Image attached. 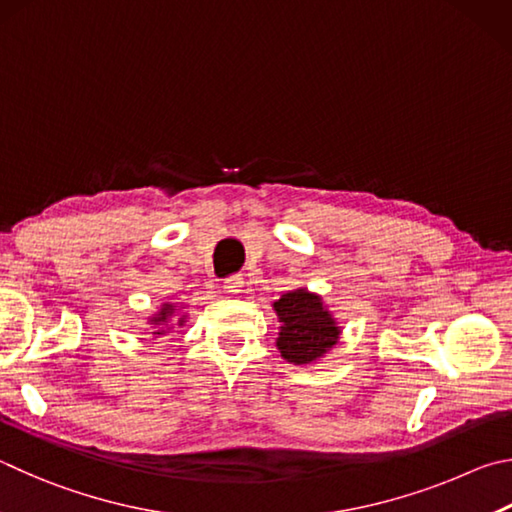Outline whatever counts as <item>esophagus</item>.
<instances>
[{
	"instance_id": "obj_1",
	"label": "esophagus",
	"mask_w": 512,
	"mask_h": 512,
	"mask_svg": "<svg viewBox=\"0 0 512 512\" xmlns=\"http://www.w3.org/2000/svg\"><path fill=\"white\" fill-rule=\"evenodd\" d=\"M242 288H245V281H242L240 274H231V276H227V279H224V283H222V290H224V292H231V294L240 292Z\"/></svg>"
}]
</instances>
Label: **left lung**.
Instances as JSON below:
<instances>
[{"mask_svg": "<svg viewBox=\"0 0 512 512\" xmlns=\"http://www.w3.org/2000/svg\"><path fill=\"white\" fill-rule=\"evenodd\" d=\"M274 310L283 321L276 346L288 362L310 364L337 344L339 328L315 294L288 292L274 303Z\"/></svg>", "mask_w": 512, "mask_h": 512, "instance_id": "1", "label": "left lung"}]
</instances>
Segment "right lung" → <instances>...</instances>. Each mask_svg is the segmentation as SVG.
Returning <instances> with one entry per match:
<instances>
[{
    "instance_id": "right-lung-1",
    "label": "right lung",
    "mask_w": 512,
    "mask_h": 512,
    "mask_svg": "<svg viewBox=\"0 0 512 512\" xmlns=\"http://www.w3.org/2000/svg\"><path fill=\"white\" fill-rule=\"evenodd\" d=\"M173 306H170V303H164V308H161V312H159V317H155L152 321H155V324H161V321H166L170 315H173ZM155 335H161V333H155Z\"/></svg>"
}]
</instances>
